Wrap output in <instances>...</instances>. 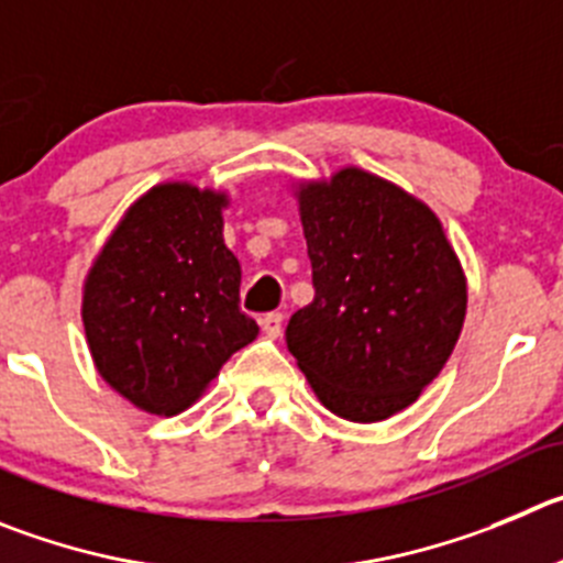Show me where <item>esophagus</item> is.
Returning a JSON list of instances; mask_svg holds the SVG:
<instances>
[{"label":"esophagus","instance_id":"1","mask_svg":"<svg viewBox=\"0 0 563 563\" xmlns=\"http://www.w3.org/2000/svg\"><path fill=\"white\" fill-rule=\"evenodd\" d=\"M261 330H264L269 339H280V335H283V313H266V317H261Z\"/></svg>","mask_w":563,"mask_h":563}]
</instances>
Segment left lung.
<instances>
[{
	"instance_id": "1",
	"label": "left lung",
	"mask_w": 563,
	"mask_h": 563,
	"mask_svg": "<svg viewBox=\"0 0 563 563\" xmlns=\"http://www.w3.org/2000/svg\"><path fill=\"white\" fill-rule=\"evenodd\" d=\"M313 266L288 353L328 411L383 422L441 375L466 319V275L433 210L397 183L341 166L291 180Z\"/></svg>"
}]
</instances>
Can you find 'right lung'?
Listing matches in <instances>:
<instances>
[{"instance_id": "right-lung-1", "label": "right lung", "mask_w": 563, "mask_h": 563, "mask_svg": "<svg viewBox=\"0 0 563 563\" xmlns=\"http://www.w3.org/2000/svg\"><path fill=\"white\" fill-rule=\"evenodd\" d=\"M228 205L222 188L157 183L124 210L82 280V328L99 377L155 417L191 408L257 335L239 308Z\"/></svg>"}]
</instances>
